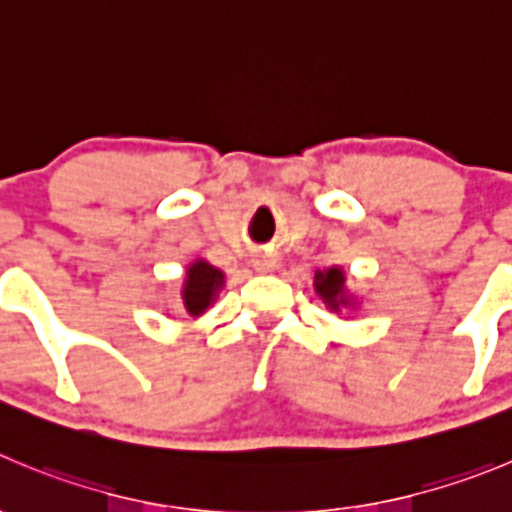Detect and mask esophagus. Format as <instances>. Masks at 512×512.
Returning a JSON list of instances; mask_svg holds the SVG:
<instances>
[{"label": "esophagus", "mask_w": 512, "mask_h": 512, "mask_svg": "<svg viewBox=\"0 0 512 512\" xmlns=\"http://www.w3.org/2000/svg\"><path fill=\"white\" fill-rule=\"evenodd\" d=\"M252 267H255L257 272H275V267H278V262H275V257L270 255H257L255 260H252Z\"/></svg>", "instance_id": "obj_1"}]
</instances>
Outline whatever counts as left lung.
Instances as JSON below:
<instances>
[{"label":"left lung","mask_w":512,"mask_h":512,"mask_svg":"<svg viewBox=\"0 0 512 512\" xmlns=\"http://www.w3.org/2000/svg\"><path fill=\"white\" fill-rule=\"evenodd\" d=\"M315 293L321 295L323 303L336 313L343 305H351V295L346 293V275H343L341 267L315 272Z\"/></svg>","instance_id":"1"}]
</instances>
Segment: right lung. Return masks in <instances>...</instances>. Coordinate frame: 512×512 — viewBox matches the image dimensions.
<instances>
[{"label": "right lung", "instance_id": "obj_1", "mask_svg": "<svg viewBox=\"0 0 512 512\" xmlns=\"http://www.w3.org/2000/svg\"><path fill=\"white\" fill-rule=\"evenodd\" d=\"M224 285V272L217 270L214 265H209L207 260L191 262L186 267V280L184 288H181V300H184V308L191 318L202 315L209 305L217 298L219 288Z\"/></svg>", "mask_w": 512, "mask_h": 512}]
</instances>
